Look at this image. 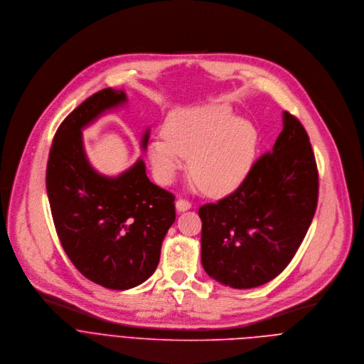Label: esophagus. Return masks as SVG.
<instances>
[{"label": "esophagus", "mask_w": 364, "mask_h": 364, "mask_svg": "<svg viewBox=\"0 0 364 364\" xmlns=\"http://www.w3.org/2000/svg\"><path fill=\"white\" fill-rule=\"evenodd\" d=\"M175 206H176V210H178L179 213H181V212H185V210H189V209L192 208V205H191L188 200H183V199L176 200Z\"/></svg>", "instance_id": "obj_1"}]
</instances>
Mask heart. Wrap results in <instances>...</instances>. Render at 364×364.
I'll list each match as a JSON object with an SVG mask.
<instances>
[{
  "instance_id": "obj_1",
  "label": "heart",
  "mask_w": 364,
  "mask_h": 364,
  "mask_svg": "<svg viewBox=\"0 0 364 364\" xmlns=\"http://www.w3.org/2000/svg\"><path fill=\"white\" fill-rule=\"evenodd\" d=\"M258 148L252 122L227 105H205L172 113L165 134L155 137L148 158L156 179L169 185L189 159V173L209 196H227L248 178Z\"/></svg>"
}]
</instances>
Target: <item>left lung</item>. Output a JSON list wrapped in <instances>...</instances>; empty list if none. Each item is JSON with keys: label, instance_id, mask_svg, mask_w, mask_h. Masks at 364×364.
<instances>
[{"label": "left lung", "instance_id": "8db88e82", "mask_svg": "<svg viewBox=\"0 0 364 364\" xmlns=\"http://www.w3.org/2000/svg\"><path fill=\"white\" fill-rule=\"evenodd\" d=\"M318 173L303 124L282 112L272 151L247 181L218 203L199 208L206 274L244 289L275 278L296 255L317 208Z\"/></svg>", "mask_w": 364, "mask_h": 364}]
</instances>
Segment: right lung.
Returning a JSON list of instances; mask_svg holds the SVG:
<instances>
[{"label": "right lung", "mask_w": 364, "mask_h": 364, "mask_svg": "<svg viewBox=\"0 0 364 364\" xmlns=\"http://www.w3.org/2000/svg\"><path fill=\"white\" fill-rule=\"evenodd\" d=\"M126 103L123 90L107 87L73 110L55 132L46 173L54 227L67 257L86 278L110 289L137 287L155 272L175 223L173 195L149 181L143 159L107 176L87 158L83 130ZM149 134V127L141 134L143 152Z\"/></svg>", "instance_id": "add662e5"}]
</instances>
